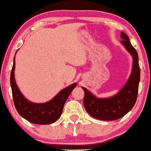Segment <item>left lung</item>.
<instances>
[{
	"label": "left lung",
	"mask_w": 151,
	"mask_h": 151,
	"mask_svg": "<svg viewBox=\"0 0 151 151\" xmlns=\"http://www.w3.org/2000/svg\"><path fill=\"white\" fill-rule=\"evenodd\" d=\"M121 43L133 58L130 77L122 88L115 95L108 98H98L82 86L84 91L83 105L92 117L103 121H112L123 117L134 106L137 100L141 70L138 55L124 32H121Z\"/></svg>",
	"instance_id": "obj_1"
}]
</instances>
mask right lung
Masks as SVG:
<instances>
[{
    "instance_id": "obj_1",
    "label": "right lung",
    "mask_w": 151,
    "mask_h": 151,
    "mask_svg": "<svg viewBox=\"0 0 151 151\" xmlns=\"http://www.w3.org/2000/svg\"><path fill=\"white\" fill-rule=\"evenodd\" d=\"M14 70L15 56L10 74V86L12 89L14 105L18 113L23 119L34 124H48L57 121L61 117L65 102L72 90L75 88L77 83H73L61 90L48 102L43 103H32L25 97L18 88L14 77Z\"/></svg>"
}]
</instances>
